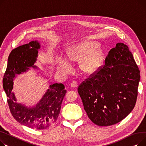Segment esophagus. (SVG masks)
Wrapping results in <instances>:
<instances>
[{"label": "esophagus", "instance_id": "obj_1", "mask_svg": "<svg viewBox=\"0 0 146 146\" xmlns=\"http://www.w3.org/2000/svg\"><path fill=\"white\" fill-rule=\"evenodd\" d=\"M71 87L72 88H77V87H78V82H77L75 81H72V82L71 83Z\"/></svg>", "mask_w": 146, "mask_h": 146}]
</instances>
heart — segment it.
I'll return each mask as SVG.
<instances>
[{
	"label": "heart",
	"mask_w": 146,
	"mask_h": 146,
	"mask_svg": "<svg viewBox=\"0 0 146 146\" xmlns=\"http://www.w3.org/2000/svg\"><path fill=\"white\" fill-rule=\"evenodd\" d=\"M98 43L93 41H85L71 47L68 50V56L71 61L80 64L81 70L86 74H92L97 72L103 61V52L97 49ZM57 69L64 74L70 72L71 65L67 60L60 59L57 62Z\"/></svg>",
	"instance_id": "1"
}]
</instances>
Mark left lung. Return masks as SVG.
Segmentation results:
<instances>
[{
    "mask_svg": "<svg viewBox=\"0 0 146 146\" xmlns=\"http://www.w3.org/2000/svg\"><path fill=\"white\" fill-rule=\"evenodd\" d=\"M104 62L78 87L85 111L99 126L115 124L131 112L140 79L133 56L123 43L109 51Z\"/></svg>",
    "mask_w": 146,
    "mask_h": 146,
    "instance_id": "8db88e82",
    "label": "left lung"
}]
</instances>
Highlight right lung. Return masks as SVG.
<instances>
[{
  "mask_svg": "<svg viewBox=\"0 0 146 146\" xmlns=\"http://www.w3.org/2000/svg\"><path fill=\"white\" fill-rule=\"evenodd\" d=\"M39 48V44L35 40L11 51L3 76V86L11 113L16 120L33 129L46 130L53 126L58 119L66 92L64 85L57 83L50 85L40 102L32 108L16 103L14 94L12 92L15 75L26 71L30 67L35 68L33 64Z\"/></svg>",
  "mask_w": 146,
  "mask_h": 146,
  "instance_id": "obj_1",
  "label": "right lung"
}]
</instances>
